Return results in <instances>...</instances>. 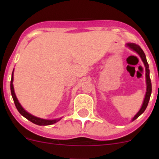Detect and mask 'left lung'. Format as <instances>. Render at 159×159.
Segmentation results:
<instances>
[{
	"label": "left lung",
	"mask_w": 159,
	"mask_h": 159,
	"mask_svg": "<svg viewBox=\"0 0 159 159\" xmlns=\"http://www.w3.org/2000/svg\"><path fill=\"white\" fill-rule=\"evenodd\" d=\"M125 46H127L128 48H130L131 50H132L133 52H136L138 55L140 56V57L141 58L142 61H143L144 66H145V70H146V84H147V92H146L145 97H144L143 104H142V106L140 107L137 114L134 115V117L132 119V121H134V120H136L138 116H140L143 113L144 111L147 108V105H148L149 98H150L151 93H152V84H151V80L150 78H149V65L148 63H147V58H146V55L144 54L143 51L142 50L141 48L138 45L135 44V43H126L125 44Z\"/></svg>",
	"instance_id": "8db88e82"
}]
</instances>
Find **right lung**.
Listing matches in <instances>:
<instances>
[{
    "label": "right lung",
    "mask_w": 159,
    "mask_h": 159,
    "mask_svg": "<svg viewBox=\"0 0 159 159\" xmlns=\"http://www.w3.org/2000/svg\"><path fill=\"white\" fill-rule=\"evenodd\" d=\"M13 72L14 69L12 71V78H11V81H10V90H11V94H12V98H13L14 103H15L16 108L17 110L19 111V112L24 117H25L26 119L28 120H30V122H32L33 123L36 124L38 125H52V124L56 123L57 122H58L59 120H61L62 119V117L58 118V119H54V120H45V119H42V118L37 117V116H34L30 113L27 112V111H25L24 109V107L21 106V104L19 103V100H18L17 97H16V93H15V90H14V87H13Z\"/></svg>",
    "instance_id": "add662e5"
}]
</instances>
